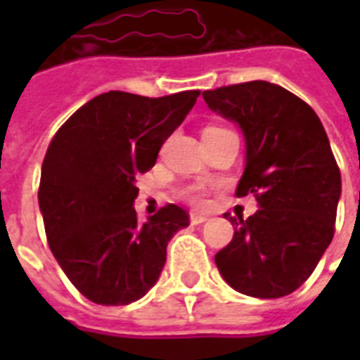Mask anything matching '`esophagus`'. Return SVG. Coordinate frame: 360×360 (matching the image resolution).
Masks as SVG:
<instances>
[{"label": "esophagus", "instance_id": "obj_1", "mask_svg": "<svg viewBox=\"0 0 360 360\" xmlns=\"http://www.w3.org/2000/svg\"><path fill=\"white\" fill-rule=\"evenodd\" d=\"M206 219L208 218H206L204 214H191V224H193V226H200Z\"/></svg>", "mask_w": 360, "mask_h": 360}]
</instances>
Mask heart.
I'll return each instance as SVG.
<instances>
[{"label": "heart", "mask_w": 360, "mask_h": 360, "mask_svg": "<svg viewBox=\"0 0 360 360\" xmlns=\"http://www.w3.org/2000/svg\"><path fill=\"white\" fill-rule=\"evenodd\" d=\"M208 129H219V127H208ZM185 196H187V200L191 204H196V206L204 204V191L200 187L187 188V191H185Z\"/></svg>", "instance_id": "b5f03b06"}]
</instances>
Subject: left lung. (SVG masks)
Here are the masks:
<instances>
[{"label": "left lung", "mask_w": 360, "mask_h": 360, "mask_svg": "<svg viewBox=\"0 0 360 360\" xmlns=\"http://www.w3.org/2000/svg\"><path fill=\"white\" fill-rule=\"evenodd\" d=\"M212 111L239 125L245 172L235 195L257 196L231 243L216 255L221 278L257 299L293 293L332 243L341 196L340 167L320 119L279 84L250 81L202 92Z\"/></svg>", "instance_id": "8db88e82"}]
</instances>
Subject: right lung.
<instances>
[{"label":"right lung","mask_w":360,"mask_h":360,"mask_svg":"<svg viewBox=\"0 0 360 360\" xmlns=\"http://www.w3.org/2000/svg\"><path fill=\"white\" fill-rule=\"evenodd\" d=\"M198 90L162 98L110 90L67 119L46 152L38 191L53 257L89 301L117 307L156 285L167 243L188 214L167 204L139 224L136 175L156 164Z\"/></svg>","instance_id":"add662e5"}]
</instances>
